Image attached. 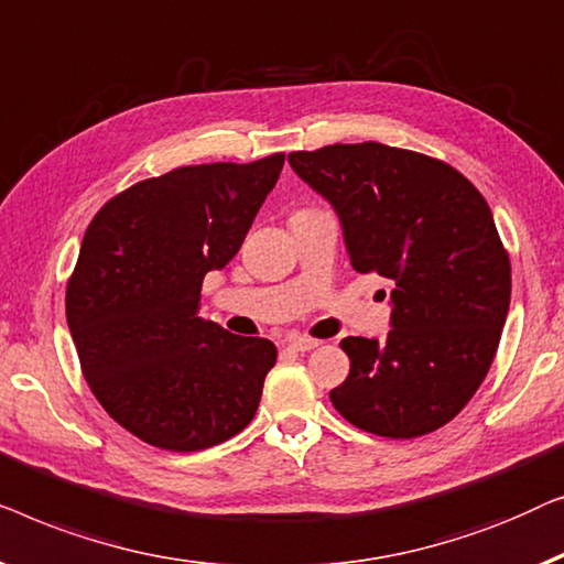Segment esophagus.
Listing matches in <instances>:
<instances>
[{
    "mask_svg": "<svg viewBox=\"0 0 564 564\" xmlns=\"http://www.w3.org/2000/svg\"><path fill=\"white\" fill-rule=\"evenodd\" d=\"M289 347H291V350H296V352H312V350H316V347H319V339L293 335V337H289Z\"/></svg>",
    "mask_w": 564,
    "mask_h": 564,
    "instance_id": "34e87169",
    "label": "esophagus"
}]
</instances>
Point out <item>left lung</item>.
I'll return each instance as SVG.
<instances>
[{"instance_id":"left-lung-1","label":"left lung","mask_w":564,"mask_h":564,"mask_svg":"<svg viewBox=\"0 0 564 564\" xmlns=\"http://www.w3.org/2000/svg\"><path fill=\"white\" fill-rule=\"evenodd\" d=\"M289 163L337 209L355 271L395 285L386 343H339L350 376L332 403L378 437L440 430L486 380L509 314L511 260L488 202L449 163L383 142L296 150Z\"/></svg>"}]
</instances>
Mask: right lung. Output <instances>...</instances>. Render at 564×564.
<instances>
[{
    "mask_svg": "<svg viewBox=\"0 0 564 564\" xmlns=\"http://www.w3.org/2000/svg\"><path fill=\"white\" fill-rule=\"evenodd\" d=\"M285 155L181 165L112 196L86 227L66 319L101 409L134 437L196 452L256 416L279 350L196 316L204 275L237 256Z\"/></svg>",
    "mask_w": 564,
    "mask_h": 564,
    "instance_id": "add662e5",
    "label": "right lung"
}]
</instances>
